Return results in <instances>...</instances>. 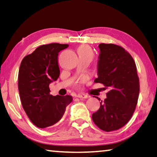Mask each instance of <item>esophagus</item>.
I'll return each instance as SVG.
<instances>
[{
	"instance_id": "esophagus-1",
	"label": "esophagus",
	"mask_w": 157,
	"mask_h": 157,
	"mask_svg": "<svg viewBox=\"0 0 157 157\" xmlns=\"http://www.w3.org/2000/svg\"><path fill=\"white\" fill-rule=\"evenodd\" d=\"M78 97L79 98V99H88L90 97H89L88 95H86V94H78Z\"/></svg>"
}]
</instances>
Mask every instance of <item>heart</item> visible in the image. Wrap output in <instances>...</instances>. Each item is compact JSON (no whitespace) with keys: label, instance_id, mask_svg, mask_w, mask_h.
Listing matches in <instances>:
<instances>
[{"label":"heart","instance_id":"1","mask_svg":"<svg viewBox=\"0 0 157 157\" xmlns=\"http://www.w3.org/2000/svg\"><path fill=\"white\" fill-rule=\"evenodd\" d=\"M79 55H84V56H90L92 58V52L91 51L90 47L86 46H82L78 49Z\"/></svg>","mask_w":157,"mask_h":157}]
</instances>
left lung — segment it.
<instances>
[{
    "instance_id": "1",
    "label": "left lung",
    "mask_w": 157,
    "mask_h": 157,
    "mask_svg": "<svg viewBox=\"0 0 157 157\" xmlns=\"http://www.w3.org/2000/svg\"><path fill=\"white\" fill-rule=\"evenodd\" d=\"M99 48L98 78L94 82L111 90L92 114V120L100 129L110 132L120 129L130 121L137 104L140 82L134 60L125 49L112 44H100Z\"/></svg>"
}]
</instances>
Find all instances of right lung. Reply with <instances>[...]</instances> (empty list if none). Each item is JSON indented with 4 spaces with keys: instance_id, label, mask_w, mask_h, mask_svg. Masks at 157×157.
Returning <instances> with one entry per match:
<instances>
[{
    "instance_id": "add662e5",
    "label": "right lung",
    "mask_w": 157,
    "mask_h": 157,
    "mask_svg": "<svg viewBox=\"0 0 157 157\" xmlns=\"http://www.w3.org/2000/svg\"><path fill=\"white\" fill-rule=\"evenodd\" d=\"M68 44L42 45L21 62L18 89L22 105L30 121L40 128L50 127L62 118L71 96L50 94L49 85L60 75L58 56Z\"/></svg>"
}]
</instances>
